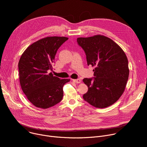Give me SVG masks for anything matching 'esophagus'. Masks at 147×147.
Listing matches in <instances>:
<instances>
[{
	"label": "esophagus",
	"mask_w": 147,
	"mask_h": 147,
	"mask_svg": "<svg viewBox=\"0 0 147 147\" xmlns=\"http://www.w3.org/2000/svg\"><path fill=\"white\" fill-rule=\"evenodd\" d=\"M73 81L74 82V83H80L81 82V80L80 79H73Z\"/></svg>",
	"instance_id": "1"
}]
</instances>
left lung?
<instances>
[{"label":"left lung","mask_w":147,"mask_h":147,"mask_svg":"<svg viewBox=\"0 0 147 147\" xmlns=\"http://www.w3.org/2000/svg\"><path fill=\"white\" fill-rule=\"evenodd\" d=\"M77 42L85 52L88 65L95 67L94 78L83 80L88 87L83 99L99 109L113 105L125 91L129 78L125 53L111 38L102 35L79 37Z\"/></svg>","instance_id":"left-lung-1"}]
</instances>
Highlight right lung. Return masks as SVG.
<instances>
[{"instance_id": "add662e5", "label": "right lung", "mask_w": 147, "mask_h": 147, "mask_svg": "<svg viewBox=\"0 0 147 147\" xmlns=\"http://www.w3.org/2000/svg\"><path fill=\"white\" fill-rule=\"evenodd\" d=\"M68 39L65 37H47L26 49L18 63L21 89L28 101L46 109L57 104L63 97V86L69 79L53 76V63L60 46Z\"/></svg>"}]
</instances>
